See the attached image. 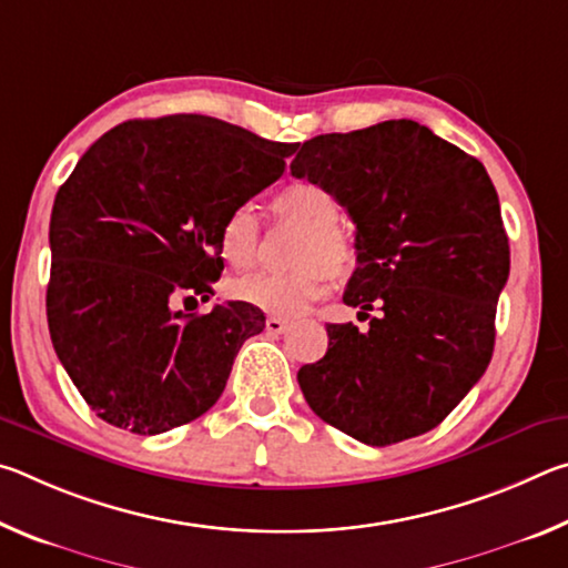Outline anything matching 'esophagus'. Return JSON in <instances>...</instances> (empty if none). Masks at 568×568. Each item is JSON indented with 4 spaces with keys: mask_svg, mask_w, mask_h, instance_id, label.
I'll use <instances>...</instances> for the list:
<instances>
[{
    "mask_svg": "<svg viewBox=\"0 0 568 568\" xmlns=\"http://www.w3.org/2000/svg\"><path fill=\"white\" fill-rule=\"evenodd\" d=\"M265 328H267V333L281 335V333H285L287 328H291V321H287V318H281V315H267Z\"/></svg>",
    "mask_w": 568,
    "mask_h": 568,
    "instance_id": "esophagus-1",
    "label": "esophagus"
}]
</instances>
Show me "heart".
Masks as SVG:
<instances>
[{"label": "heart", "mask_w": 568, "mask_h": 568, "mask_svg": "<svg viewBox=\"0 0 568 568\" xmlns=\"http://www.w3.org/2000/svg\"><path fill=\"white\" fill-rule=\"evenodd\" d=\"M273 213L281 223L301 227L291 250L293 271H257L230 283L235 301L267 313L293 315L328 291L331 275L348 277L358 265V250L338 227L341 205L328 190L313 182H291L275 192ZM217 245L225 261L250 267L261 253V220L250 205H235L220 223Z\"/></svg>", "instance_id": "b5f03b06"}]
</instances>
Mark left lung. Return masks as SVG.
<instances>
[{
  "mask_svg": "<svg viewBox=\"0 0 568 568\" xmlns=\"http://www.w3.org/2000/svg\"><path fill=\"white\" fill-rule=\"evenodd\" d=\"M291 172L348 210L358 267L343 303L377 311L365 333L325 325L328 351L297 371L307 406L368 446L426 434L494 355L511 255L491 178L413 120L318 134Z\"/></svg>",
  "mask_w": 568,
  "mask_h": 568,
  "instance_id": "1",
  "label": "left lung"
}]
</instances>
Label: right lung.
Masks as SVG:
<instances>
[{
    "mask_svg": "<svg viewBox=\"0 0 568 568\" xmlns=\"http://www.w3.org/2000/svg\"><path fill=\"white\" fill-rule=\"evenodd\" d=\"M297 145L205 114L104 132L54 197L47 323L67 376L114 428L165 434L223 396L233 361L265 328L255 305L205 315L223 273L217 233L283 175Z\"/></svg>",
    "mask_w": 568,
    "mask_h": 568,
    "instance_id": "obj_1",
    "label": "right lung"
}]
</instances>
